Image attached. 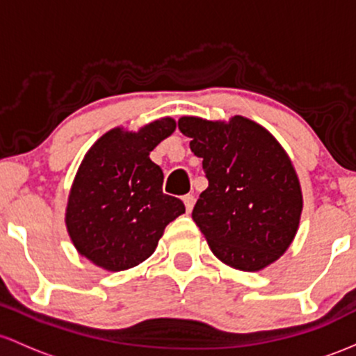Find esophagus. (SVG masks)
<instances>
[{
    "label": "esophagus",
    "mask_w": 356,
    "mask_h": 356,
    "mask_svg": "<svg viewBox=\"0 0 356 356\" xmlns=\"http://www.w3.org/2000/svg\"><path fill=\"white\" fill-rule=\"evenodd\" d=\"M183 202H185L186 211L193 210V205H195V197H193V195H185V197H183Z\"/></svg>",
    "instance_id": "obj_1"
}]
</instances>
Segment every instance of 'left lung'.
<instances>
[{
  "label": "left lung",
  "mask_w": 356,
  "mask_h": 356,
  "mask_svg": "<svg viewBox=\"0 0 356 356\" xmlns=\"http://www.w3.org/2000/svg\"><path fill=\"white\" fill-rule=\"evenodd\" d=\"M178 127L191 138L209 179L191 217L211 252L245 273L277 261L293 242L302 211L301 185L284 147L242 115L229 122L183 115Z\"/></svg>",
  "instance_id": "obj_1"
}]
</instances>
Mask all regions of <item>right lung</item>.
Listing matches in <instances>:
<instances>
[{
    "label": "right lung",
    "mask_w": 356,
    "mask_h": 356,
    "mask_svg": "<svg viewBox=\"0 0 356 356\" xmlns=\"http://www.w3.org/2000/svg\"><path fill=\"white\" fill-rule=\"evenodd\" d=\"M163 118L133 133L114 127L83 156L67 203L65 223L75 249L111 273L141 264L166 225L185 213L179 198L163 193V171L149 153L173 134Z\"/></svg>",
    "instance_id": "right-lung-1"
}]
</instances>
